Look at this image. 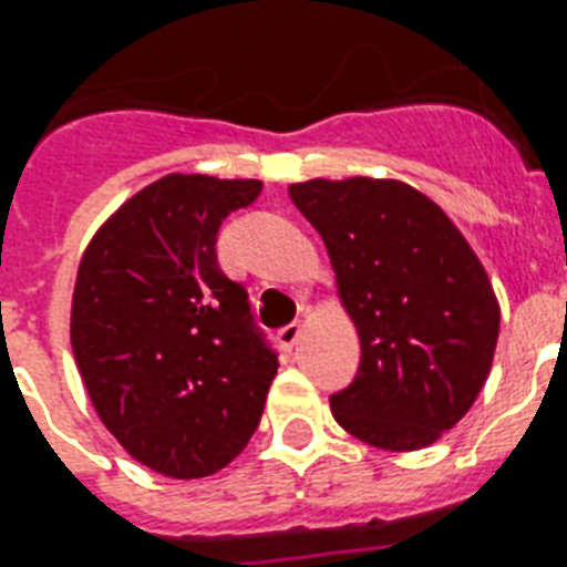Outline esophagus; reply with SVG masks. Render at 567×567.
<instances>
[{"mask_svg":"<svg viewBox=\"0 0 567 567\" xmlns=\"http://www.w3.org/2000/svg\"><path fill=\"white\" fill-rule=\"evenodd\" d=\"M300 334H303V327H300V323H289V327L280 329L278 340H280V346H287V349H292V346L300 340Z\"/></svg>","mask_w":567,"mask_h":567,"instance_id":"esophagus-1","label":"esophagus"}]
</instances>
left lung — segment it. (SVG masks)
Here are the masks:
<instances>
[{"mask_svg": "<svg viewBox=\"0 0 567 567\" xmlns=\"http://www.w3.org/2000/svg\"><path fill=\"white\" fill-rule=\"evenodd\" d=\"M289 198L320 233L360 338L352 385L332 394L346 432L385 452L437 443L483 392L499 303L452 218L394 178H312Z\"/></svg>", "mask_w": 567, "mask_h": 567, "instance_id": "left-lung-1", "label": "left lung"}]
</instances>
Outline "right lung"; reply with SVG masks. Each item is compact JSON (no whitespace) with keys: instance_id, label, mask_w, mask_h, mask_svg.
Returning a JSON list of instances; mask_svg holds the SVG:
<instances>
[{"instance_id":"obj_1","label":"right lung","mask_w":567,"mask_h":567,"mask_svg":"<svg viewBox=\"0 0 567 567\" xmlns=\"http://www.w3.org/2000/svg\"><path fill=\"white\" fill-rule=\"evenodd\" d=\"M255 178L169 173L127 198L79 260L70 346L124 452L173 480L209 477L258 429L278 354L215 235L258 198Z\"/></svg>"}]
</instances>
